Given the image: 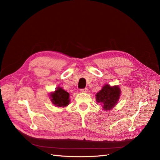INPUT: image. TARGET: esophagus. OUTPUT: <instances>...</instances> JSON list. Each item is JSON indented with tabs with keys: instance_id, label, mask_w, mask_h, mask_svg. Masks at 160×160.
<instances>
[{
	"instance_id": "1",
	"label": "esophagus",
	"mask_w": 160,
	"mask_h": 160,
	"mask_svg": "<svg viewBox=\"0 0 160 160\" xmlns=\"http://www.w3.org/2000/svg\"><path fill=\"white\" fill-rule=\"evenodd\" d=\"M80 91H81V92H86L87 91V88H81V89H80Z\"/></svg>"
}]
</instances>
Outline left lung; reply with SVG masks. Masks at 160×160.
Returning a JSON list of instances; mask_svg holds the SVG:
<instances>
[{
	"instance_id": "left-lung-1",
	"label": "left lung",
	"mask_w": 160,
	"mask_h": 160,
	"mask_svg": "<svg viewBox=\"0 0 160 160\" xmlns=\"http://www.w3.org/2000/svg\"><path fill=\"white\" fill-rule=\"evenodd\" d=\"M121 91L118 87L106 85L97 94V102L101 103L105 110H110L116 106L120 97Z\"/></svg>"
}]
</instances>
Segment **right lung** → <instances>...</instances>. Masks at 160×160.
Listing matches in <instances>:
<instances>
[{
  "instance_id": "obj_1",
  "label": "right lung",
  "mask_w": 160,
  "mask_h": 160,
  "mask_svg": "<svg viewBox=\"0 0 160 160\" xmlns=\"http://www.w3.org/2000/svg\"><path fill=\"white\" fill-rule=\"evenodd\" d=\"M69 94L60 87H58L54 92L50 94L52 103L58 107H64L69 104Z\"/></svg>"
}]
</instances>
